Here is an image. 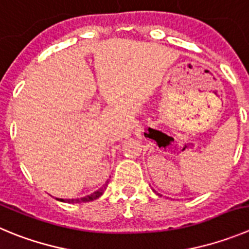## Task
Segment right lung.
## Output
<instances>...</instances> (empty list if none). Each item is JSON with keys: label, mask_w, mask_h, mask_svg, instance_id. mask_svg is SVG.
Listing matches in <instances>:
<instances>
[{"label": "right lung", "mask_w": 249, "mask_h": 249, "mask_svg": "<svg viewBox=\"0 0 249 249\" xmlns=\"http://www.w3.org/2000/svg\"><path fill=\"white\" fill-rule=\"evenodd\" d=\"M107 183L101 188V189H98L97 192L92 193L90 195H87V196H85V198H80V199H59V198H56V199L60 201H65V203H72V204L73 203H87V201H92V200H94V199H98L99 196L103 194L104 189H106V187H107Z\"/></svg>", "instance_id": "add662e5"}]
</instances>
